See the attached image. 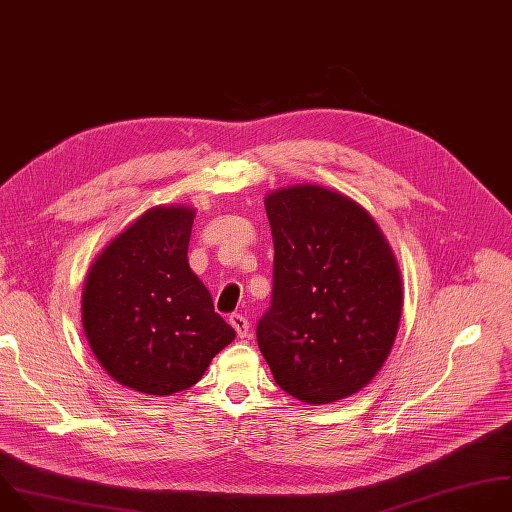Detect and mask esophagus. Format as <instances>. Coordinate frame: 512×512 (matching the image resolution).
<instances>
[{"instance_id": "esophagus-1", "label": "esophagus", "mask_w": 512, "mask_h": 512, "mask_svg": "<svg viewBox=\"0 0 512 512\" xmlns=\"http://www.w3.org/2000/svg\"><path fill=\"white\" fill-rule=\"evenodd\" d=\"M229 321H231V325L235 327V331L239 333V337H249L251 329H249V321H247V317H245V315H241V313H233V315L229 317Z\"/></svg>"}]
</instances>
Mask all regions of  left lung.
<instances>
[{
  "label": "left lung",
  "mask_w": 512,
  "mask_h": 512,
  "mask_svg": "<svg viewBox=\"0 0 512 512\" xmlns=\"http://www.w3.org/2000/svg\"><path fill=\"white\" fill-rule=\"evenodd\" d=\"M273 289L257 344L281 390L307 404L360 392L384 366L402 279L374 219L315 185L271 193Z\"/></svg>",
  "instance_id": "8db88e82"
}]
</instances>
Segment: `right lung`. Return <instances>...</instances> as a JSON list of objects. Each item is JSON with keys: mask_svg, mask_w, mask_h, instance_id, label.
Returning a JSON list of instances; mask_svg holds the SVG:
<instances>
[{"mask_svg": "<svg viewBox=\"0 0 512 512\" xmlns=\"http://www.w3.org/2000/svg\"><path fill=\"white\" fill-rule=\"evenodd\" d=\"M195 211L156 207L94 261L82 323L102 368L122 386L170 396L195 386L235 339L187 251Z\"/></svg>", "mask_w": 512, "mask_h": 512, "instance_id": "1", "label": "right lung"}]
</instances>
